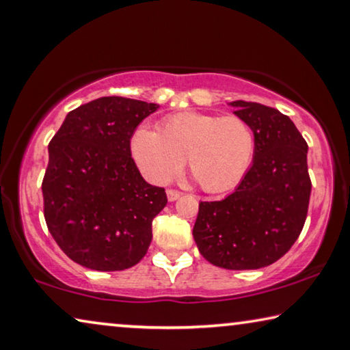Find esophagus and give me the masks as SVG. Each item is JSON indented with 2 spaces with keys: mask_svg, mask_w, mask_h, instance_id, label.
Segmentation results:
<instances>
[{
  "mask_svg": "<svg viewBox=\"0 0 350 350\" xmlns=\"http://www.w3.org/2000/svg\"><path fill=\"white\" fill-rule=\"evenodd\" d=\"M180 195H182L180 191L173 190V188H168V190H166V196H168V201H171V202L176 201V199H179Z\"/></svg>",
  "mask_w": 350,
  "mask_h": 350,
  "instance_id": "34e87169",
  "label": "esophagus"
}]
</instances>
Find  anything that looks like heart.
Returning <instances> with one entry per match:
<instances>
[{
    "label": "heart",
    "instance_id": "1",
    "mask_svg": "<svg viewBox=\"0 0 350 350\" xmlns=\"http://www.w3.org/2000/svg\"><path fill=\"white\" fill-rule=\"evenodd\" d=\"M131 151L152 184L170 182L187 160L198 185L216 195L234 190L245 179L255 154V135L241 116L187 110L166 116L157 132L135 131Z\"/></svg>",
    "mask_w": 350,
    "mask_h": 350
}]
</instances>
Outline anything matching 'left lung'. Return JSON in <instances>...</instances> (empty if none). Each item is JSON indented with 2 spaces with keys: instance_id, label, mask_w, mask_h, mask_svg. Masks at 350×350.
<instances>
[{
  "instance_id": "8db88e82",
  "label": "left lung",
  "mask_w": 350,
  "mask_h": 350,
  "mask_svg": "<svg viewBox=\"0 0 350 350\" xmlns=\"http://www.w3.org/2000/svg\"><path fill=\"white\" fill-rule=\"evenodd\" d=\"M255 135L254 163L221 201L201 202L193 237L202 257L226 269H258L290 251L307 219L308 145L286 115L258 103H230Z\"/></svg>"
}]
</instances>
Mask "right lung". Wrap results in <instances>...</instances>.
<instances>
[{
	"mask_svg": "<svg viewBox=\"0 0 350 350\" xmlns=\"http://www.w3.org/2000/svg\"><path fill=\"white\" fill-rule=\"evenodd\" d=\"M157 104L104 96L66 115L49 142L42 182L49 234L73 262L123 271L145 257L168 199L132 159L131 138Z\"/></svg>",
	"mask_w": 350,
	"mask_h": 350,
	"instance_id": "obj_1",
	"label": "right lung"
}]
</instances>
